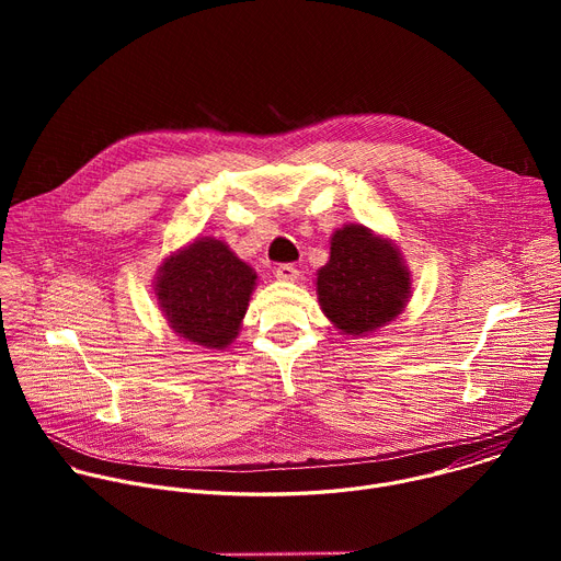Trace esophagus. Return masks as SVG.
Masks as SVG:
<instances>
[{
	"label": "esophagus",
	"mask_w": 561,
	"mask_h": 561,
	"mask_svg": "<svg viewBox=\"0 0 561 561\" xmlns=\"http://www.w3.org/2000/svg\"><path fill=\"white\" fill-rule=\"evenodd\" d=\"M275 277H277L279 282H297L299 271H297L293 264H279V266L275 268Z\"/></svg>",
	"instance_id": "obj_1"
}]
</instances>
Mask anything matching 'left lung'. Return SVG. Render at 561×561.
Returning a JSON list of instances; mask_svg holds the SVG:
<instances>
[{"label": "left lung", "instance_id": "obj_1", "mask_svg": "<svg viewBox=\"0 0 561 561\" xmlns=\"http://www.w3.org/2000/svg\"><path fill=\"white\" fill-rule=\"evenodd\" d=\"M411 271L390 237L362 224H344L331 237V257L317 271L314 288L331 324L351 337H366L407 310Z\"/></svg>", "mask_w": 561, "mask_h": 561}]
</instances>
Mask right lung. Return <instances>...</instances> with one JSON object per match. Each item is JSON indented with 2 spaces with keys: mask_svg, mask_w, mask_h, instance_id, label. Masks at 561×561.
<instances>
[{
  "mask_svg": "<svg viewBox=\"0 0 561 561\" xmlns=\"http://www.w3.org/2000/svg\"><path fill=\"white\" fill-rule=\"evenodd\" d=\"M257 273L226 242L195 237L154 277L157 306L178 337L206 351L228 348L242 329Z\"/></svg>",
  "mask_w": 561,
  "mask_h": 561,
  "instance_id": "add662e5",
  "label": "right lung"
}]
</instances>
